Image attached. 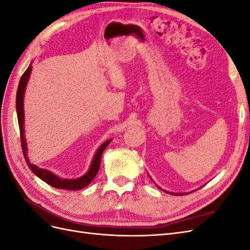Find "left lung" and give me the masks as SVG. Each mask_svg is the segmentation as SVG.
<instances>
[{"mask_svg":"<svg viewBox=\"0 0 250 250\" xmlns=\"http://www.w3.org/2000/svg\"><path fill=\"white\" fill-rule=\"evenodd\" d=\"M166 192V191H165ZM166 193H168V192H166ZM173 195V194H172ZM174 195H181V194H174ZM184 195V194H183Z\"/></svg>","mask_w":250,"mask_h":250,"instance_id":"left-lung-1","label":"left lung"}]
</instances>
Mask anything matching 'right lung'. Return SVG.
Here are the masks:
<instances>
[{"label":"right lung","instance_id":"obj_1","mask_svg":"<svg viewBox=\"0 0 250 250\" xmlns=\"http://www.w3.org/2000/svg\"><path fill=\"white\" fill-rule=\"evenodd\" d=\"M31 70H32L31 65H29L28 69L25 71V73L22 74V76L21 77V80L19 83L18 92H17V112H18V121H19V127H20L21 145L22 153H24L26 163L28 165V167L31 169V171L35 174L36 176H39L41 179H42L44 181V183H47L48 185H50L52 187H54L56 188H63V190H81V188H85L86 186H88L90 183H92L93 179L97 175V173H98V171H99L100 165H101V157H102L103 151L106 149V147L109 145L111 140L105 142L103 145H101V147L98 149L88 172L85 174V175H83L77 179H62L47 170L41 169L39 167H36V166L30 164L28 157H27L26 141H25V137H24V103L22 102H24L25 88L27 85V82L29 80V76H30V73H31Z\"/></svg>","mask_w":250,"mask_h":250}]
</instances>
